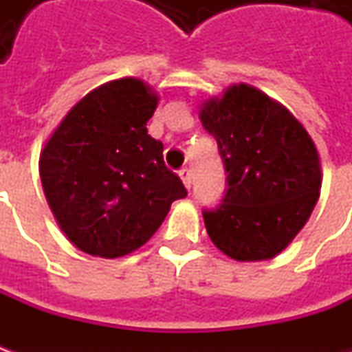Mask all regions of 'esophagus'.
Returning a JSON list of instances; mask_svg holds the SVG:
<instances>
[{"label": "esophagus", "mask_w": 352, "mask_h": 352, "mask_svg": "<svg viewBox=\"0 0 352 352\" xmlns=\"http://www.w3.org/2000/svg\"><path fill=\"white\" fill-rule=\"evenodd\" d=\"M178 174H180V178H182L184 186H186V188H190V186H192V170L182 168Z\"/></svg>", "instance_id": "obj_1"}]
</instances>
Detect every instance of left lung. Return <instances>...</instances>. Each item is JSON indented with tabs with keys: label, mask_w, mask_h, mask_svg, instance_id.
<instances>
[{
	"label": "left lung",
	"mask_w": 352,
	"mask_h": 352,
	"mask_svg": "<svg viewBox=\"0 0 352 352\" xmlns=\"http://www.w3.org/2000/svg\"><path fill=\"white\" fill-rule=\"evenodd\" d=\"M227 172V194L204 211L208 235L239 263L270 261L307 223L323 182L318 146L304 125L270 96L233 84L199 105Z\"/></svg>",
	"instance_id": "left-lung-1"
}]
</instances>
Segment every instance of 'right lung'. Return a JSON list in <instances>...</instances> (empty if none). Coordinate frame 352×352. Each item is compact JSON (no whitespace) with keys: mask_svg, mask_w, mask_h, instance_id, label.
Segmentation results:
<instances>
[{"mask_svg":"<svg viewBox=\"0 0 352 352\" xmlns=\"http://www.w3.org/2000/svg\"><path fill=\"white\" fill-rule=\"evenodd\" d=\"M158 100L139 78L105 82L64 116L41 151L48 208L68 241L91 256L142 247L172 201L188 194L146 131Z\"/></svg>","mask_w":352,"mask_h":352,"instance_id":"right-lung-1","label":"right lung"}]
</instances>
